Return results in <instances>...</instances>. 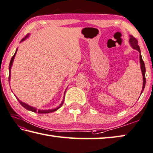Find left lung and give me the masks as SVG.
Instances as JSON below:
<instances>
[{
	"instance_id": "8db88e82",
	"label": "left lung",
	"mask_w": 153,
	"mask_h": 153,
	"mask_svg": "<svg viewBox=\"0 0 153 153\" xmlns=\"http://www.w3.org/2000/svg\"><path fill=\"white\" fill-rule=\"evenodd\" d=\"M129 43L130 44V45L132 46V48L133 49H134L136 50L140 53V68H141V71H142V74H143V90L141 91V94H142L143 91L144 89V87H145V84H146V77H145V72H146V69H145V65H144V62H143L142 56H141V52H140V49L139 46L138 45V41L136 38L133 37L132 35H130V39H129Z\"/></svg>"
}]
</instances>
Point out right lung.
<instances>
[{"instance_id": "right-lung-1", "label": "right lung", "mask_w": 153, "mask_h": 153, "mask_svg": "<svg viewBox=\"0 0 153 153\" xmlns=\"http://www.w3.org/2000/svg\"><path fill=\"white\" fill-rule=\"evenodd\" d=\"M28 36H29V35H27L25 36V37L23 39H22V40L21 41V42H22V41H23L24 40H25L26 39H27V37H28ZM16 51H17V49H16V51H15V54H14V55H13V56L12 57V58H11L10 62L9 68V81H10V69H11V67H12V65H13V63L14 58H15V55H16ZM64 96H65V95H64ZM16 99L18 100L19 102V103L21 104V105H22V106L24 107L25 108V109L28 110H30V111H31V112H37V113H39V114H47V113H51V112H55V111H56L57 110L59 109V108L60 107H62V105H63V101H64V98H63V100L62 101V104H60L59 106V107H57V108H55V109H51V110H37V108H34V107L30 106V105H29L28 104H25V103H24V102L20 101V100H19L17 98H16Z\"/></svg>"}]
</instances>
